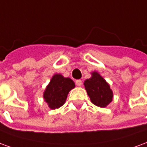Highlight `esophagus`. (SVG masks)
Segmentation results:
<instances>
[{"instance_id": "obj_1", "label": "esophagus", "mask_w": 147, "mask_h": 147, "mask_svg": "<svg viewBox=\"0 0 147 147\" xmlns=\"http://www.w3.org/2000/svg\"><path fill=\"white\" fill-rule=\"evenodd\" d=\"M76 85L78 86H82V84H83V83H82V80H76Z\"/></svg>"}]
</instances>
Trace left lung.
<instances>
[{"mask_svg":"<svg viewBox=\"0 0 147 147\" xmlns=\"http://www.w3.org/2000/svg\"><path fill=\"white\" fill-rule=\"evenodd\" d=\"M92 76L84 81V86L90 101L99 107H106L113 101V94L108 83L97 71L91 73Z\"/></svg>","mask_w":147,"mask_h":147,"instance_id":"obj_1","label":"left lung"}]
</instances>
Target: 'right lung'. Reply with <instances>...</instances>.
Listing matches in <instances>:
<instances>
[{"mask_svg":"<svg viewBox=\"0 0 147 147\" xmlns=\"http://www.w3.org/2000/svg\"><path fill=\"white\" fill-rule=\"evenodd\" d=\"M75 87V83L70 78H64L61 74H55L46 86L43 98L52 109L60 108L64 105L67 94Z\"/></svg>","mask_w":147,"mask_h":147,"instance_id":"1","label":"right lung"}]
</instances>
